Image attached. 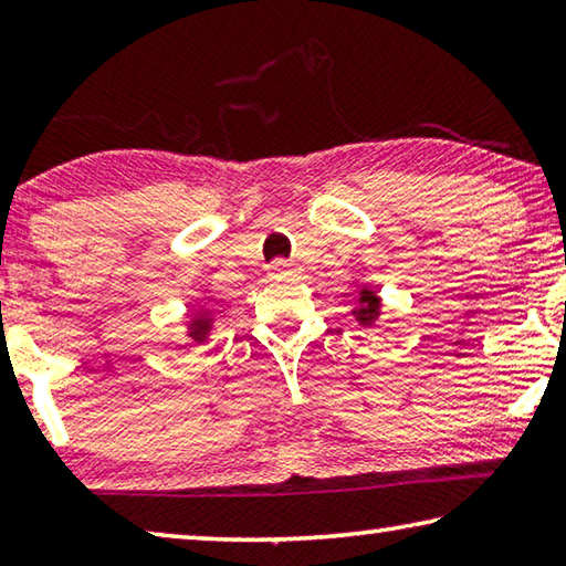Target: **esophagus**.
<instances>
[{"instance_id":"esophagus-1","label":"esophagus","mask_w":566,"mask_h":566,"mask_svg":"<svg viewBox=\"0 0 566 566\" xmlns=\"http://www.w3.org/2000/svg\"><path fill=\"white\" fill-rule=\"evenodd\" d=\"M296 266L286 260H274L270 264V276H294Z\"/></svg>"}]
</instances>
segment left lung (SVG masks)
Masks as SVG:
<instances>
[{
    "mask_svg": "<svg viewBox=\"0 0 566 566\" xmlns=\"http://www.w3.org/2000/svg\"><path fill=\"white\" fill-rule=\"evenodd\" d=\"M359 302H361V310L357 314V319L361 324H371V322H375V317H377V310H379L377 294L369 292V290H364V292H359Z\"/></svg>",
    "mask_w": 566,
    "mask_h": 566,
    "instance_id": "left-lung-1",
    "label": "left lung"
}]
</instances>
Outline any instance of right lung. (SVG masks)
<instances>
[{
	"label": "right lung",
	"mask_w": 566,
	"mask_h": 566,
	"mask_svg": "<svg viewBox=\"0 0 566 566\" xmlns=\"http://www.w3.org/2000/svg\"><path fill=\"white\" fill-rule=\"evenodd\" d=\"M209 322H212V319H207V317H202V319H197L195 324H191V337H195L197 342H202L205 339V334L209 332Z\"/></svg>",
	"instance_id": "add662e5"
}]
</instances>
